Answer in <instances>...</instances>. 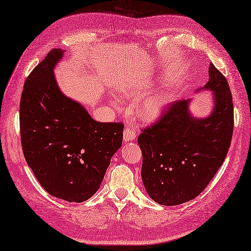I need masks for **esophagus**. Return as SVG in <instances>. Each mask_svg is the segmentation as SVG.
<instances>
[{"mask_svg": "<svg viewBox=\"0 0 251 251\" xmlns=\"http://www.w3.org/2000/svg\"><path fill=\"white\" fill-rule=\"evenodd\" d=\"M135 131L132 126H126L124 131V140L125 142H130V140L135 139Z\"/></svg>", "mask_w": 251, "mask_h": 251, "instance_id": "esophagus-1", "label": "esophagus"}]
</instances>
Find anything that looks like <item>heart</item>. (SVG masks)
<instances>
[{"label": "heart", "mask_w": 251, "mask_h": 251, "mask_svg": "<svg viewBox=\"0 0 251 251\" xmlns=\"http://www.w3.org/2000/svg\"><path fill=\"white\" fill-rule=\"evenodd\" d=\"M125 95L127 97H137L142 95V91L137 90L136 88H127L125 90ZM170 99H172V95L168 91L151 97L149 99H147L143 103L142 106H140L139 114L146 119L154 120L163 114L165 108L167 107Z\"/></svg>", "instance_id": "1"}]
</instances>
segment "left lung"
Returning <instances> with one entry per match:
<instances>
[{
	"instance_id": "left-lung-1",
	"label": "left lung",
	"mask_w": 251,
	"mask_h": 251,
	"mask_svg": "<svg viewBox=\"0 0 251 251\" xmlns=\"http://www.w3.org/2000/svg\"><path fill=\"white\" fill-rule=\"evenodd\" d=\"M200 89L213 91L209 117L195 118L188 111L189 100L176 101L137 138L143 152V183L160 204L178 205L196 198L230 148L234 126L232 95L227 78L212 63L209 82Z\"/></svg>"
}]
</instances>
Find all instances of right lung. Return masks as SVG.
<instances>
[{
    "instance_id": "1",
    "label": "right lung",
    "mask_w": 251,
    "mask_h": 251,
    "mask_svg": "<svg viewBox=\"0 0 251 251\" xmlns=\"http://www.w3.org/2000/svg\"><path fill=\"white\" fill-rule=\"evenodd\" d=\"M53 49L27 76L20 101L24 157L52 196L83 202L99 189L122 144L121 122H99L59 90L53 69L63 57Z\"/></svg>"
}]
</instances>
